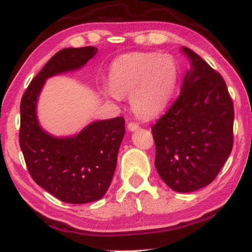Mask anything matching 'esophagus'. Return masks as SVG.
I'll list each match as a JSON object with an SVG mask.
<instances>
[{
    "mask_svg": "<svg viewBox=\"0 0 252 252\" xmlns=\"http://www.w3.org/2000/svg\"><path fill=\"white\" fill-rule=\"evenodd\" d=\"M139 124H136V123H134V122H130V123H128V125H127V128H128L130 132H133V130H136L139 128Z\"/></svg>",
    "mask_w": 252,
    "mask_h": 252,
    "instance_id": "esophagus-1",
    "label": "esophagus"
}]
</instances>
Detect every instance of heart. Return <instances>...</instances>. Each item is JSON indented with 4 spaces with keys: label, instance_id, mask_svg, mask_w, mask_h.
Instances as JSON below:
<instances>
[{
    "label": "heart",
    "instance_id": "b5f03b06",
    "mask_svg": "<svg viewBox=\"0 0 252 252\" xmlns=\"http://www.w3.org/2000/svg\"><path fill=\"white\" fill-rule=\"evenodd\" d=\"M178 62L170 54L133 52L116 59L109 70L110 89L114 99L128 96L133 112L141 119H153L169 105L177 88Z\"/></svg>",
    "mask_w": 252,
    "mask_h": 252
}]
</instances>
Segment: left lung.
I'll use <instances>...</instances> for the list:
<instances>
[{
    "instance_id": "obj_1",
    "label": "left lung",
    "mask_w": 252,
    "mask_h": 252,
    "mask_svg": "<svg viewBox=\"0 0 252 252\" xmlns=\"http://www.w3.org/2000/svg\"><path fill=\"white\" fill-rule=\"evenodd\" d=\"M182 50L191 69L152 133L159 177L174 191L192 192L213 182L229 158L234 105L223 77L190 48Z\"/></svg>"
}]
</instances>
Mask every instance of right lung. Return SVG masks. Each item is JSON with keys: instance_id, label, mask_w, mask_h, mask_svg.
<instances>
[{"instance_id": "add662e5", "label": "right lung", "mask_w": 252, "mask_h": 252, "mask_svg": "<svg viewBox=\"0 0 252 252\" xmlns=\"http://www.w3.org/2000/svg\"><path fill=\"white\" fill-rule=\"evenodd\" d=\"M97 53L94 46L63 48L29 84L21 100L19 145L31 177L55 198L69 204L99 200L106 193L125 134V119L94 122L70 138H54L39 126L35 107L46 78L78 69Z\"/></svg>"}]
</instances>
